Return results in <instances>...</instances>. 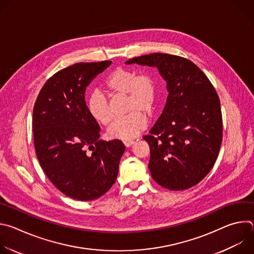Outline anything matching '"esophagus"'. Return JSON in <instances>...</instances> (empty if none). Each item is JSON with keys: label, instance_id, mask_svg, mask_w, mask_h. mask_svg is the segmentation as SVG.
<instances>
[{"label": "esophagus", "instance_id": "1", "mask_svg": "<svg viewBox=\"0 0 254 254\" xmlns=\"http://www.w3.org/2000/svg\"><path fill=\"white\" fill-rule=\"evenodd\" d=\"M133 143H134V141H133V140H124V144H125V146H126L127 148L131 147Z\"/></svg>", "mask_w": 254, "mask_h": 254}]
</instances>
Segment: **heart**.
Returning <instances> with one entry per match:
<instances>
[{
	"label": "heart",
	"mask_w": 254,
	"mask_h": 254,
	"mask_svg": "<svg viewBox=\"0 0 254 254\" xmlns=\"http://www.w3.org/2000/svg\"><path fill=\"white\" fill-rule=\"evenodd\" d=\"M112 95H126L128 116L119 119L108 128L112 138L130 140L136 137L148 126V117L143 113H152L157 99L154 79L147 74H136L134 71L119 68L108 76L105 82ZM90 116L100 125L106 126L113 120L110 102L99 91L92 92L87 99Z\"/></svg>",
	"instance_id": "b5f03b06"
}]
</instances>
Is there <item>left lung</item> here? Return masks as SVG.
Masks as SVG:
<instances>
[{"label":"left lung","mask_w":254,"mask_h":254,"mask_svg":"<svg viewBox=\"0 0 254 254\" xmlns=\"http://www.w3.org/2000/svg\"><path fill=\"white\" fill-rule=\"evenodd\" d=\"M126 64L156 67L167 82L168 97L162 115L142 138L150 146L149 169L162 187L189 189L213 168L222 142L219 97L202 70L192 61L153 53Z\"/></svg>","instance_id":"left-lung-1"}]
</instances>
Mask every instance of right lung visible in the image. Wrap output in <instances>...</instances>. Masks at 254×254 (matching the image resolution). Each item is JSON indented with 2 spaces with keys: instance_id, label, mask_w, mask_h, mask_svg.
<instances>
[{
  "instance_id": "right-lung-1",
  "label": "right lung",
  "mask_w": 254,
  "mask_h": 254,
  "mask_svg": "<svg viewBox=\"0 0 254 254\" xmlns=\"http://www.w3.org/2000/svg\"><path fill=\"white\" fill-rule=\"evenodd\" d=\"M111 64L76 63L58 71L34 105V143L40 166L59 191L75 200L91 201L110 190L126 150L119 139H99V125L85 102L86 87Z\"/></svg>"
}]
</instances>
